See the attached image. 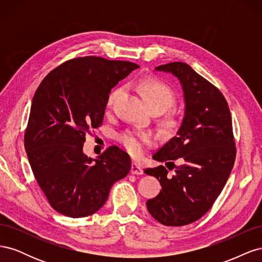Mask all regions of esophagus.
I'll use <instances>...</instances> for the list:
<instances>
[{"instance_id":"obj_1","label":"esophagus","mask_w":262,"mask_h":262,"mask_svg":"<svg viewBox=\"0 0 262 262\" xmlns=\"http://www.w3.org/2000/svg\"><path fill=\"white\" fill-rule=\"evenodd\" d=\"M131 173H133V175H143V169L138 164L133 163L131 165Z\"/></svg>"}]
</instances>
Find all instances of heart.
<instances>
[{
    "instance_id": "obj_1",
    "label": "heart",
    "mask_w": 262,
    "mask_h": 262,
    "mask_svg": "<svg viewBox=\"0 0 262 262\" xmlns=\"http://www.w3.org/2000/svg\"><path fill=\"white\" fill-rule=\"evenodd\" d=\"M139 90L144 98L145 104L150 110H158L160 113H164L168 110L175 104V93L168 85L155 80V78H145L139 83ZM122 93V87H117L114 91L109 93L107 97V106L110 107L117 98ZM169 124H175V121H168ZM153 134L148 132H138V131H125L120 137V142L128 152L134 156L139 157L144 153L146 145L153 144L154 142Z\"/></svg>"
}]
</instances>
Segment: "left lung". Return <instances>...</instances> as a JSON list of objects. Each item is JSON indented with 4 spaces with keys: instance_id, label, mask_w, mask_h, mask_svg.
Listing matches in <instances>:
<instances>
[{
    "instance_id": "8db88e82",
    "label": "left lung",
    "mask_w": 262,
    "mask_h": 262,
    "mask_svg": "<svg viewBox=\"0 0 262 262\" xmlns=\"http://www.w3.org/2000/svg\"><path fill=\"white\" fill-rule=\"evenodd\" d=\"M155 71L179 81L185 114L176 136L153 155V160L170 164L175 172L168 175L163 165L144 170L162 185L146 207L161 224L182 226L211 209L233 169L236 147L231 112L222 93L187 63L171 62ZM177 159L179 165L173 164Z\"/></svg>"
}]
</instances>
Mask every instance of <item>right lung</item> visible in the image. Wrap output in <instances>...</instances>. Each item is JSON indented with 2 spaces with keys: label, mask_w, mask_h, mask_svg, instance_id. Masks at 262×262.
I'll use <instances>...</instances> for the list:
<instances>
[{
  "label": "right lung",
  "mask_w": 262,
  "mask_h": 262,
  "mask_svg": "<svg viewBox=\"0 0 262 262\" xmlns=\"http://www.w3.org/2000/svg\"><path fill=\"white\" fill-rule=\"evenodd\" d=\"M138 68L128 61L76 58L52 70L37 89L25 149L38 185L63 215H92L129 173L130 157L118 146L96 158L84 154L83 146L86 133L102 123L110 91Z\"/></svg>",
  "instance_id": "add662e5"
}]
</instances>
